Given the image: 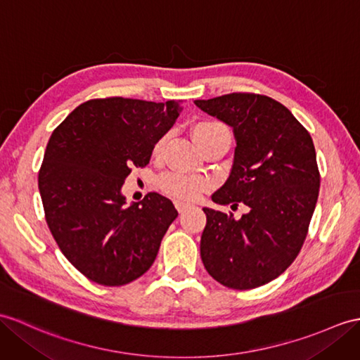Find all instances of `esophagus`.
Instances as JSON below:
<instances>
[{"label":"esophagus","instance_id":"esophagus-1","mask_svg":"<svg viewBox=\"0 0 360 360\" xmlns=\"http://www.w3.org/2000/svg\"><path fill=\"white\" fill-rule=\"evenodd\" d=\"M174 207H176V210H178L179 213L186 212L187 208H188V205H187V204H184V202H181V200H176V202H174Z\"/></svg>","mask_w":360,"mask_h":360}]
</instances>
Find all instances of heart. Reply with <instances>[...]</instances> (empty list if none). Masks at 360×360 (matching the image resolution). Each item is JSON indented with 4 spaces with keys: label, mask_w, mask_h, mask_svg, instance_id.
<instances>
[{
    "label": "heart",
    "mask_w": 360,
    "mask_h": 360,
    "mask_svg": "<svg viewBox=\"0 0 360 360\" xmlns=\"http://www.w3.org/2000/svg\"><path fill=\"white\" fill-rule=\"evenodd\" d=\"M219 133H229V129L219 121L214 120H204L195 124L193 127V135L198 142L205 141L208 138H213ZM169 135H164L155 144L153 153L160 155L165 146ZM158 187L162 191V193L169 195L178 200H195L199 198V195L208 188V182L204 178L198 176H187V174L182 173H165L158 179Z\"/></svg>",
    "instance_id": "b5f03b06"
}]
</instances>
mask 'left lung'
Masks as SVG:
<instances>
[{"mask_svg":"<svg viewBox=\"0 0 360 360\" xmlns=\"http://www.w3.org/2000/svg\"><path fill=\"white\" fill-rule=\"evenodd\" d=\"M195 104L231 125L236 138L230 176L212 199L248 207L238 221L204 208L200 257L225 287H261L288 269L307 238L321 186L313 139L270 96L239 91Z\"/></svg>","mask_w":360,"mask_h":360,"instance_id":"8db88e82","label":"left lung"}]
</instances>
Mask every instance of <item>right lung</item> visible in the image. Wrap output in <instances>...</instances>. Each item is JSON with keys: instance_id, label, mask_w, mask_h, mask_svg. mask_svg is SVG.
Masks as SVG:
<instances>
[{"instance_id": "1", "label": "right lung", "mask_w": 360, "mask_h": 360, "mask_svg": "<svg viewBox=\"0 0 360 360\" xmlns=\"http://www.w3.org/2000/svg\"><path fill=\"white\" fill-rule=\"evenodd\" d=\"M182 101L96 98L82 103L50 136L38 173L46 222L63 255L91 282L120 287L144 274L178 212L148 193L125 205L121 187L146 167Z\"/></svg>"}]
</instances>
